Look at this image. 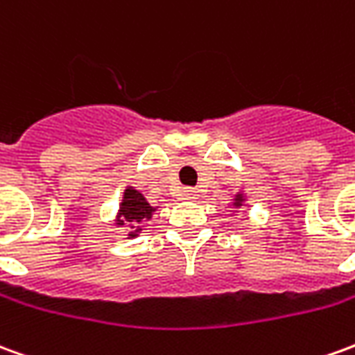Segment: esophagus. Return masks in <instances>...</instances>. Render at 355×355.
I'll return each mask as SVG.
<instances>
[{"instance_id": "1", "label": "esophagus", "mask_w": 355, "mask_h": 355, "mask_svg": "<svg viewBox=\"0 0 355 355\" xmlns=\"http://www.w3.org/2000/svg\"><path fill=\"white\" fill-rule=\"evenodd\" d=\"M182 196H184L186 200H192V198L198 196V190H194V188H184V190H182Z\"/></svg>"}]
</instances>
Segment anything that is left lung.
I'll use <instances>...</instances> for the list:
<instances>
[{"instance_id":"1","label":"left lung","mask_w":355,"mask_h":355,"mask_svg":"<svg viewBox=\"0 0 355 355\" xmlns=\"http://www.w3.org/2000/svg\"><path fill=\"white\" fill-rule=\"evenodd\" d=\"M234 205H242V194L236 196V200H234Z\"/></svg>"}]
</instances>
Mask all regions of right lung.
Here are the masks:
<instances>
[{
	"label": "right lung",
	"instance_id": "obj_1",
	"mask_svg": "<svg viewBox=\"0 0 355 355\" xmlns=\"http://www.w3.org/2000/svg\"><path fill=\"white\" fill-rule=\"evenodd\" d=\"M155 211L150 203L146 202L138 190L135 188H126L125 196H123V202H121V209H119L117 215V225H135V223H140L144 219H152V213ZM135 229V227H132ZM142 229H136L135 232H130L128 236L135 238L136 232Z\"/></svg>",
	"mask_w": 355,
	"mask_h": 355
}]
</instances>
